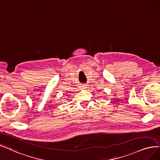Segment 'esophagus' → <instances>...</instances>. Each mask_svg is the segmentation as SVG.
<instances>
[{"label": "esophagus", "instance_id": "1", "mask_svg": "<svg viewBox=\"0 0 160 160\" xmlns=\"http://www.w3.org/2000/svg\"><path fill=\"white\" fill-rule=\"evenodd\" d=\"M87 88V85H82V86H81V88H82V89H85Z\"/></svg>", "mask_w": 160, "mask_h": 160}]
</instances>
